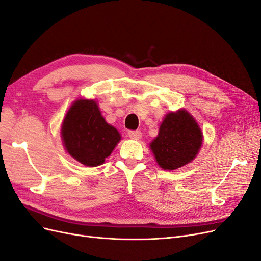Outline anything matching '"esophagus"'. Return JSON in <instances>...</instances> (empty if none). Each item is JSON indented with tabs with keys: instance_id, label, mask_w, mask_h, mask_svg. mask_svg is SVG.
Segmentation results:
<instances>
[{
	"instance_id": "1",
	"label": "esophagus",
	"mask_w": 261,
	"mask_h": 261,
	"mask_svg": "<svg viewBox=\"0 0 261 261\" xmlns=\"http://www.w3.org/2000/svg\"><path fill=\"white\" fill-rule=\"evenodd\" d=\"M128 136H129V138H132V139L138 140V139L141 138V132H140V130H129V132H128Z\"/></svg>"
}]
</instances>
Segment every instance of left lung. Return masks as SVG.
<instances>
[{"label":"left lung","instance_id":"8db88e82","mask_svg":"<svg viewBox=\"0 0 261 261\" xmlns=\"http://www.w3.org/2000/svg\"><path fill=\"white\" fill-rule=\"evenodd\" d=\"M203 135L195 117L185 109L169 112L149 148L163 170L173 171L191 163L198 155Z\"/></svg>","mask_w":261,"mask_h":261}]
</instances>
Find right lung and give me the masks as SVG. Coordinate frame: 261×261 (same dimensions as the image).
<instances>
[{"mask_svg": "<svg viewBox=\"0 0 261 261\" xmlns=\"http://www.w3.org/2000/svg\"><path fill=\"white\" fill-rule=\"evenodd\" d=\"M65 151L86 167H99L112 153L122 136L107 123L93 99H77L69 107L61 125Z\"/></svg>", "mask_w": 261, "mask_h": 261, "instance_id": "1", "label": "right lung"}]
</instances>
